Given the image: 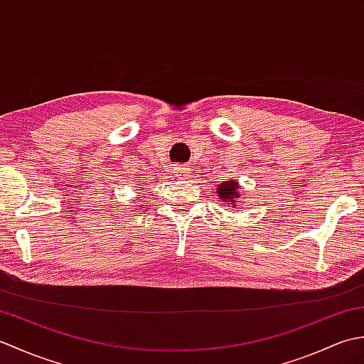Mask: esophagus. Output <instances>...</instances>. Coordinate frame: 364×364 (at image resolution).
I'll return each mask as SVG.
<instances>
[{
	"mask_svg": "<svg viewBox=\"0 0 364 364\" xmlns=\"http://www.w3.org/2000/svg\"><path fill=\"white\" fill-rule=\"evenodd\" d=\"M191 173V168L186 166H176L173 168V175L175 178H188Z\"/></svg>",
	"mask_w": 364,
	"mask_h": 364,
	"instance_id": "esophagus-1",
	"label": "esophagus"
}]
</instances>
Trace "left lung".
Here are the masks:
<instances>
[{"instance_id":"left-lung-1","label":"left lung","mask_w":364,"mask_h":364,"mask_svg":"<svg viewBox=\"0 0 364 364\" xmlns=\"http://www.w3.org/2000/svg\"><path fill=\"white\" fill-rule=\"evenodd\" d=\"M237 191H239V184L236 180L223 181L220 183V186H218V194L223 202H236L239 198Z\"/></svg>"}]
</instances>
